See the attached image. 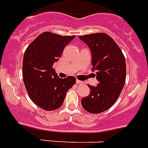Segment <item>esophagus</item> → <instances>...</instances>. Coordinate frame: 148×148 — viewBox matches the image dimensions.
<instances>
[{"instance_id": "esophagus-1", "label": "esophagus", "mask_w": 148, "mask_h": 148, "mask_svg": "<svg viewBox=\"0 0 148 148\" xmlns=\"http://www.w3.org/2000/svg\"><path fill=\"white\" fill-rule=\"evenodd\" d=\"M76 83L77 84H84V82L81 81H79V80H77Z\"/></svg>"}]
</instances>
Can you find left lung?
Returning a JSON list of instances; mask_svg holds the SVG:
<instances>
[{
  "label": "left lung",
  "instance_id": "1",
  "mask_svg": "<svg viewBox=\"0 0 148 148\" xmlns=\"http://www.w3.org/2000/svg\"><path fill=\"white\" fill-rule=\"evenodd\" d=\"M90 47L93 70L96 71L97 87L89 85L90 95L83 97L81 105L91 114L103 112L119 97L126 79V62L117 43L104 33L79 36Z\"/></svg>",
  "mask_w": 148,
  "mask_h": 148
}]
</instances>
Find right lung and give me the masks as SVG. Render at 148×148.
<instances>
[{
	"label": "right lung",
	"instance_id": "1",
	"mask_svg": "<svg viewBox=\"0 0 148 148\" xmlns=\"http://www.w3.org/2000/svg\"><path fill=\"white\" fill-rule=\"evenodd\" d=\"M74 37L46 31L38 36L24 52L22 71L24 85L30 98L44 110L60 108L68 89L76 83L73 76L59 78L53 68V63Z\"/></svg>",
	"mask_w": 148,
	"mask_h": 148
}]
</instances>
